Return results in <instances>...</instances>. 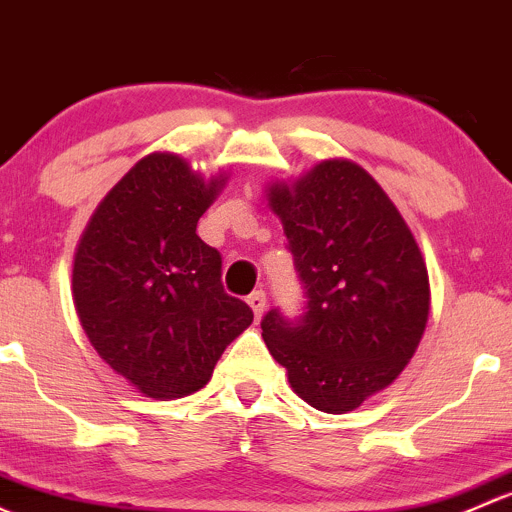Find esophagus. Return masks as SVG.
I'll return each instance as SVG.
<instances>
[{
    "label": "esophagus",
    "instance_id": "1",
    "mask_svg": "<svg viewBox=\"0 0 512 512\" xmlns=\"http://www.w3.org/2000/svg\"><path fill=\"white\" fill-rule=\"evenodd\" d=\"M249 305H251V310H254L256 320L261 318L263 310H266V293H263V291H254V293H251V295H249Z\"/></svg>",
    "mask_w": 512,
    "mask_h": 512
}]
</instances>
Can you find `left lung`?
Instances as JSON below:
<instances>
[{
  "instance_id": "left-lung-1",
  "label": "left lung",
  "mask_w": 512,
  "mask_h": 512,
  "mask_svg": "<svg viewBox=\"0 0 512 512\" xmlns=\"http://www.w3.org/2000/svg\"><path fill=\"white\" fill-rule=\"evenodd\" d=\"M268 202L305 308L298 318L268 310L263 342L310 407L352 412L412 360L429 318L426 263L392 199L355 162H320L291 187L273 184Z\"/></svg>"
}]
</instances>
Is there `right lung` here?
I'll use <instances>...</instances> for the list:
<instances>
[{"mask_svg":"<svg viewBox=\"0 0 512 512\" xmlns=\"http://www.w3.org/2000/svg\"><path fill=\"white\" fill-rule=\"evenodd\" d=\"M224 179L155 152L88 221L73 261V303L96 352L145 397L197 392L254 310L221 286V254L197 221Z\"/></svg>","mask_w":512,"mask_h":512,"instance_id":"right-lung-1","label":"right lung"}]
</instances>
